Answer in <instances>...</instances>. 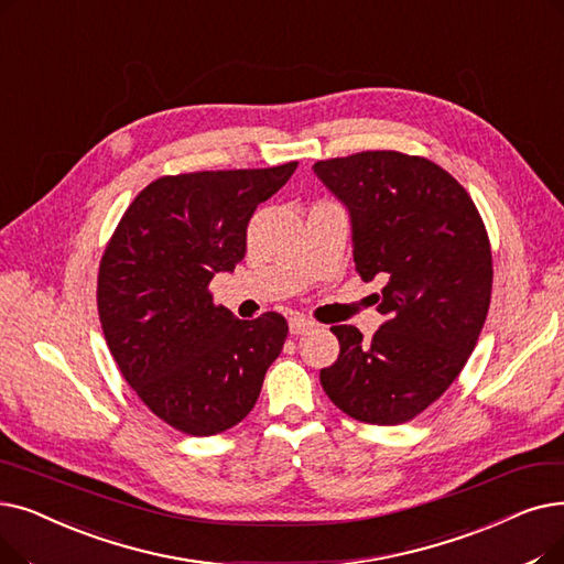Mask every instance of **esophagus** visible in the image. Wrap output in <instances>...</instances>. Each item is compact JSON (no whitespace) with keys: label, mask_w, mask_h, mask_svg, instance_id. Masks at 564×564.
I'll use <instances>...</instances> for the list:
<instances>
[{"label":"esophagus","mask_w":564,"mask_h":564,"mask_svg":"<svg viewBox=\"0 0 564 564\" xmlns=\"http://www.w3.org/2000/svg\"><path fill=\"white\" fill-rule=\"evenodd\" d=\"M288 327H290V334H295V336H300V334H306V332H311V329L315 327V323H313V321H308V317L295 315V317H290V323H288Z\"/></svg>","instance_id":"obj_1"}]
</instances>
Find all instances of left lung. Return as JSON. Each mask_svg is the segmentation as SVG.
<instances>
[{
    "mask_svg": "<svg viewBox=\"0 0 564 564\" xmlns=\"http://www.w3.org/2000/svg\"><path fill=\"white\" fill-rule=\"evenodd\" d=\"M313 173L348 209L359 276L384 281L371 340L332 327L340 355L321 371L323 389L359 422H410L458 378L484 327L494 262L481 216L429 159L361 152L317 161Z\"/></svg>",
    "mask_w": 564,
    "mask_h": 564,
    "instance_id": "8db88e82",
    "label": "left lung"
}]
</instances>
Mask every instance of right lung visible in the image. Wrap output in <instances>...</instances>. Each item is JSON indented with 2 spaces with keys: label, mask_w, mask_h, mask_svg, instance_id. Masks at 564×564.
I'll return each instance as SVG.
<instances>
[{
  "label": "right lung",
  "mask_w": 564,
  "mask_h": 564,
  "mask_svg": "<svg viewBox=\"0 0 564 564\" xmlns=\"http://www.w3.org/2000/svg\"><path fill=\"white\" fill-rule=\"evenodd\" d=\"M295 167L159 177L135 195L104 253L96 300L108 348L142 403L186 435L247 417L283 350V315L239 321L207 285L241 262L256 207Z\"/></svg>",
  "instance_id": "right-lung-1"
}]
</instances>
